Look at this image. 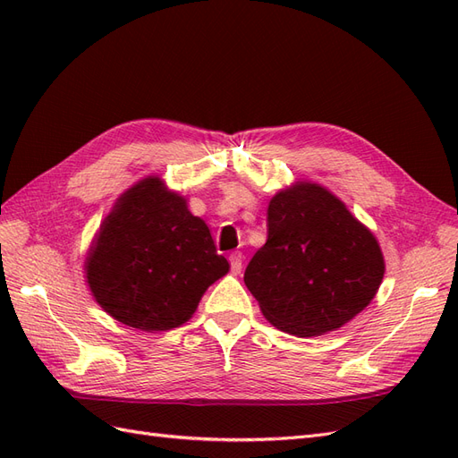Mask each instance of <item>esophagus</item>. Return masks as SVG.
<instances>
[{"label": "esophagus", "mask_w": 458, "mask_h": 458, "mask_svg": "<svg viewBox=\"0 0 458 458\" xmlns=\"http://www.w3.org/2000/svg\"><path fill=\"white\" fill-rule=\"evenodd\" d=\"M229 261H231V271L233 273H241L242 271V261H244L242 252H233L229 256Z\"/></svg>", "instance_id": "34e87169"}]
</instances>
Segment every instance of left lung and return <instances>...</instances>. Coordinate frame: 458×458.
Masks as SVG:
<instances>
[{
  "mask_svg": "<svg viewBox=\"0 0 458 458\" xmlns=\"http://www.w3.org/2000/svg\"><path fill=\"white\" fill-rule=\"evenodd\" d=\"M374 234L317 183L279 191L267 208V241L244 283L267 321L300 338L336 330L361 313L384 279Z\"/></svg>",
  "mask_w": 458,
  "mask_h": 458,
  "instance_id": "8db88e82",
  "label": "left lung"
}]
</instances>
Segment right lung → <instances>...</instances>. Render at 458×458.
I'll list each match as a JSON object with an SVG mask.
<instances>
[{
    "instance_id": "right-lung-1",
    "label": "right lung",
    "mask_w": 458,
    "mask_h": 458,
    "mask_svg": "<svg viewBox=\"0 0 458 458\" xmlns=\"http://www.w3.org/2000/svg\"><path fill=\"white\" fill-rule=\"evenodd\" d=\"M227 271L208 225L155 175L116 200L86 261L97 303L116 321L147 332L189 321L206 288Z\"/></svg>"
}]
</instances>
